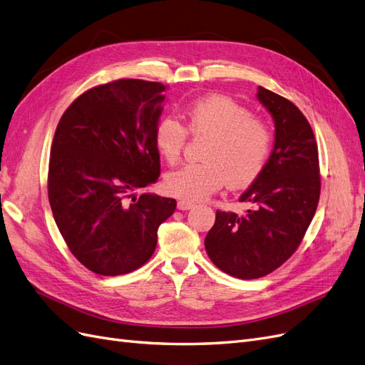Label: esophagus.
I'll return each mask as SVG.
<instances>
[{"mask_svg": "<svg viewBox=\"0 0 365 365\" xmlns=\"http://www.w3.org/2000/svg\"><path fill=\"white\" fill-rule=\"evenodd\" d=\"M195 205L187 202V200H180V202H178V209L179 210H187V209H192Z\"/></svg>", "mask_w": 365, "mask_h": 365, "instance_id": "obj_1", "label": "esophagus"}]
</instances>
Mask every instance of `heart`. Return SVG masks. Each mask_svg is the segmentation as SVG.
<instances>
[{
	"label": "heart",
	"instance_id": "b5f03b06",
	"mask_svg": "<svg viewBox=\"0 0 365 365\" xmlns=\"http://www.w3.org/2000/svg\"><path fill=\"white\" fill-rule=\"evenodd\" d=\"M186 126L194 136H207L203 162L187 163L165 175V191L183 200H203L221 190L244 187L259 178L272 156L274 135L272 127L225 96H207L185 108ZM187 131L174 116H163L155 127L159 155L175 163L186 145Z\"/></svg>",
	"mask_w": 365,
	"mask_h": 365
}]
</instances>
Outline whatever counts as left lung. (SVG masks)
Returning a JSON list of instances; mask_svg holds the SVG:
<instances>
[{
  "label": "left lung",
  "mask_w": 365,
  "mask_h": 365,
  "mask_svg": "<svg viewBox=\"0 0 365 365\" xmlns=\"http://www.w3.org/2000/svg\"><path fill=\"white\" fill-rule=\"evenodd\" d=\"M257 100L272 113L274 147L264 171L240 202L244 214L217 210L205 240L221 272L257 279L279 268L297 250L320 198V165L312 128L296 104L262 86Z\"/></svg>",
  "instance_id": "8db88e82"
}]
</instances>
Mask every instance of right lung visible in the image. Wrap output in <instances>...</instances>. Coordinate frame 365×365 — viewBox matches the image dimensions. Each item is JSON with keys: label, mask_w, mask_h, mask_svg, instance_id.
<instances>
[{"label": "right lung", "mask_w": 365, "mask_h": 365, "mask_svg": "<svg viewBox=\"0 0 365 365\" xmlns=\"http://www.w3.org/2000/svg\"><path fill=\"white\" fill-rule=\"evenodd\" d=\"M158 81L121 78L77 97L57 124L48 200L68 249L91 272L120 276L155 253L175 200L133 191L155 183V127L165 100Z\"/></svg>", "instance_id": "1"}]
</instances>
